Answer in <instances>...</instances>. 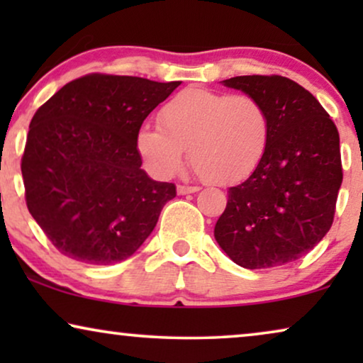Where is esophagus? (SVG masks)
<instances>
[{
	"instance_id": "obj_1",
	"label": "esophagus",
	"mask_w": 363,
	"mask_h": 363,
	"mask_svg": "<svg viewBox=\"0 0 363 363\" xmlns=\"http://www.w3.org/2000/svg\"><path fill=\"white\" fill-rule=\"evenodd\" d=\"M200 188L198 186H185V185H178L177 191L178 195H188V193H196Z\"/></svg>"
}]
</instances>
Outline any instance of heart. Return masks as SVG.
I'll list each match as a JSON object with an SVG mask.
<instances>
[{"mask_svg": "<svg viewBox=\"0 0 363 363\" xmlns=\"http://www.w3.org/2000/svg\"><path fill=\"white\" fill-rule=\"evenodd\" d=\"M160 126L138 130L137 148L157 177L180 172L190 162L208 185L245 180L259 167L271 138L269 112L250 94H223L190 87L160 111Z\"/></svg>", "mask_w": 363, "mask_h": 363, "instance_id": "1", "label": "heart"}]
</instances>
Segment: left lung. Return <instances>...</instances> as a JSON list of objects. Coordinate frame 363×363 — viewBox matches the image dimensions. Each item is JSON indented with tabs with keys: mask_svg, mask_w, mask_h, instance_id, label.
Listing matches in <instances>:
<instances>
[{
	"mask_svg": "<svg viewBox=\"0 0 363 363\" xmlns=\"http://www.w3.org/2000/svg\"><path fill=\"white\" fill-rule=\"evenodd\" d=\"M223 86L264 104L271 138L259 167L228 191L215 240L246 269L289 264L314 250L334 221L339 132L319 101L287 77L238 76Z\"/></svg>",
	"mask_w": 363,
	"mask_h": 363,
	"instance_id": "left-lung-1",
	"label": "left lung"
}]
</instances>
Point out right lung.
<instances>
[{
    "label": "right lung",
    "mask_w": 363,
    "mask_h": 363,
    "mask_svg": "<svg viewBox=\"0 0 363 363\" xmlns=\"http://www.w3.org/2000/svg\"><path fill=\"white\" fill-rule=\"evenodd\" d=\"M180 84L91 74L34 113L21 160L26 205L64 256L113 264L150 236L177 188L142 170L137 135Z\"/></svg>",
    "instance_id": "add662e5"
}]
</instances>
